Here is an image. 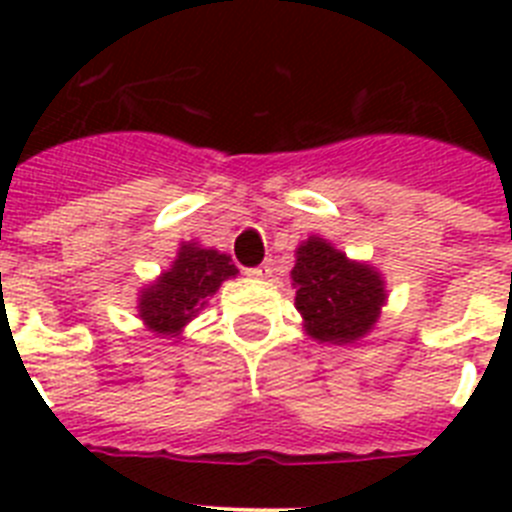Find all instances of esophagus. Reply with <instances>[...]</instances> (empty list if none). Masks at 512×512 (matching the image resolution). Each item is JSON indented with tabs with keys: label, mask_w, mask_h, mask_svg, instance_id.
<instances>
[{
	"label": "esophagus",
	"mask_w": 512,
	"mask_h": 512,
	"mask_svg": "<svg viewBox=\"0 0 512 512\" xmlns=\"http://www.w3.org/2000/svg\"><path fill=\"white\" fill-rule=\"evenodd\" d=\"M246 274L253 279H266L271 274V264L266 261V264H261V266H253V269H248Z\"/></svg>",
	"instance_id": "34e87169"
}]
</instances>
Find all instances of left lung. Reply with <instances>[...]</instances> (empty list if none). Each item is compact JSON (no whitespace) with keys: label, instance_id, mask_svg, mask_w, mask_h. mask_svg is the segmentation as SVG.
<instances>
[{"label":"left lung","instance_id":"1","mask_svg":"<svg viewBox=\"0 0 512 512\" xmlns=\"http://www.w3.org/2000/svg\"><path fill=\"white\" fill-rule=\"evenodd\" d=\"M295 256V305L307 336L338 346L364 338L387 302L382 274L374 266L351 261L318 235H310Z\"/></svg>","mask_w":512,"mask_h":512}]
</instances>
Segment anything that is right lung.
I'll use <instances>...</instances> for the list:
<instances>
[{"label":"right lung","instance_id":"right-lung-1","mask_svg":"<svg viewBox=\"0 0 512 512\" xmlns=\"http://www.w3.org/2000/svg\"><path fill=\"white\" fill-rule=\"evenodd\" d=\"M238 269L228 253L215 248H200L197 243H182L171 269L138 295V315L148 330L158 336L176 338L184 325L207 305L225 279Z\"/></svg>","mask_w":512,"mask_h":512}]
</instances>
